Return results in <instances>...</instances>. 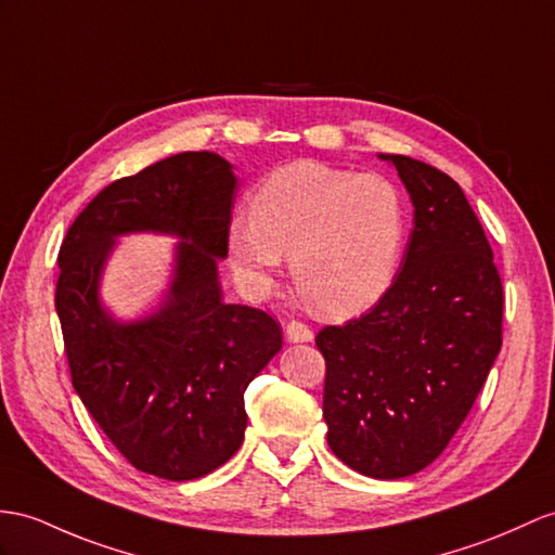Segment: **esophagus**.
<instances>
[{"instance_id": "1", "label": "esophagus", "mask_w": 555, "mask_h": 555, "mask_svg": "<svg viewBox=\"0 0 555 555\" xmlns=\"http://www.w3.org/2000/svg\"><path fill=\"white\" fill-rule=\"evenodd\" d=\"M287 341H292V344H306V341H313V330L308 327L306 322H301V320H292L289 324H287Z\"/></svg>"}]
</instances>
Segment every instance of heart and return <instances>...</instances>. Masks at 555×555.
Returning a JSON list of instances; mask_svg holds the SVG:
<instances>
[{
	"instance_id": "heart-1",
	"label": "heart",
	"mask_w": 555,
	"mask_h": 555,
	"mask_svg": "<svg viewBox=\"0 0 555 555\" xmlns=\"http://www.w3.org/2000/svg\"><path fill=\"white\" fill-rule=\"evenodd\" d=\"M249 211L225 231L228 261L247 292L273 287L285 256L296 289L327 318L362 313L393 285L408 209L386 176L294 162L256 185Z\"/></svg>"
}]
</instances>
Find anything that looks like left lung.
Here are the masks:
<instances>
[{
	"mask_svg": "<svg viewBox=\"0 0 555 555\" xmlns=\"http://www.w3.org/2000/svg\"><path fill=\"white\" fill-rule=\"evenodd\" d=\"M414 205L400 273L370 313L315 336L327 442L362 476L426 468L464 424L502 350L504 287L488 237L448 173L404 155Z\"/></svg>",
	"mask_w": 555,
	"mask_h": 555,
	"instance_id": "obj_1",
	"label": "left lung"
}]
</instances>
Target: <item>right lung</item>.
Wrapping results in <instances>:
<instances>
[{"instance_id": "obj_1", "label": "right lung", "mask_w": 555, "mask_h": 555, "mask_svg": "<svg viewBox=\"0 0 555 555\" xmlns=\"http://www.w3.org/2000/svg\"><path fill=\"white\" fill-rule=\"evenodd\" d=\"M235 176L199 151L117 179L67 228L59 251L56 313L73 386L127 462L165 480H195L245 440V390L282 348L266 310L221 299ZM173 232L177 278L160 313L117 325L98 306V275L121 232Z\"/></svg>"}]
</instances>
